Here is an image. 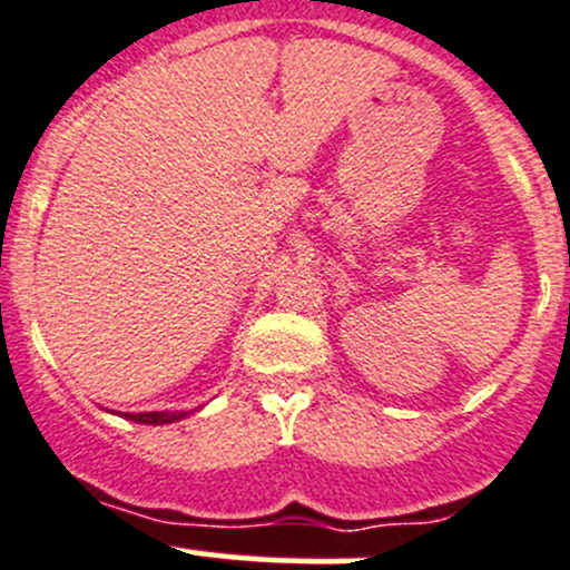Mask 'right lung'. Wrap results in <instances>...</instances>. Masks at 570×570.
I'll return each mask as SVG.
<instances>
[{"mask_svg": "<svg viewBox=\"0 0 570 570\" xmlns=\"http://www.w3.org/2000/svg\"><path fill=\"white\" fill-rule=\"evenodd\" d=\"M124 419L135 421V424H174V421L185 419V413H127Z\"/></svg>", "mask_w": 570, "mask_h": 570, "instance_id": "1", "label": "right lung"}]
</instances>
